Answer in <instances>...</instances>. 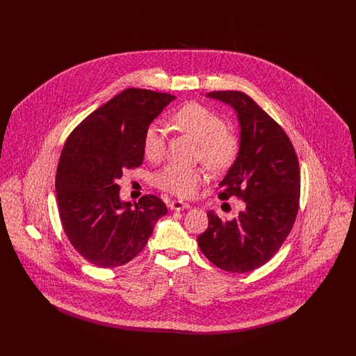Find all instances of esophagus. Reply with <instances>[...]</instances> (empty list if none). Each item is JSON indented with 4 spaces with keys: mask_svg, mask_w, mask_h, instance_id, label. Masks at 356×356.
Returning a JSON list of instances; mask_svg holds the SVG:
<instances>
[{
    "mask_svg": "<svg viewBox=\"0 0 356 356\" xmlns=\"http://www.w3.org/2000/svg\"><path fill=\"white\" fill-rule=\"evenodd\" d=\"M170 209H173V211H184V209H188L191 205L184 202H180V200H175V202H170Z\"/></svg>",
    "mask_w": 356,
    "mask_h": 356,
    "instance_id": "34e87169",
    "label": "esophagus"
}]
</instances>
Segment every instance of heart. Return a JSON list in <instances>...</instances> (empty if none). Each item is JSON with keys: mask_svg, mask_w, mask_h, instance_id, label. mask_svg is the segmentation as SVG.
Listing matches in <instances>:
<instances>
[{"mask_svg": "<svg viewBox=\"0 0 356 356\" xmlns=\"http://www.w3.org/2000/svg\"><path fill=\"white\" fill-rule=\"evenodd\" d=\"M173 124L199 143L196 157L211 170H227L236 159L238 138L225 127V121L215 111L191 102L179 108L173 116ZM167 148V128L160 121L151 122L143 136V152L149 161H159ZM204 173L196 168L179 164H168L154 176L160 189L179 197H192L203 184Z\"/></svg>", "mask_w": 356, "mask_h": 356, "instance_id": "heart-1", "label": "heart"}]
</instances>
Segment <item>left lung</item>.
Returning <instances> with one entry per match:
<instances>
[{
    "instance_id": "8db88e82",
    "label": "left lung",
    "mask_w": 356,
    "mask_h": 356,
    "mask_svg": "<svg viewBox=\"0 0 356 356\" xmlns=\"http://www.w3.org/2000/svg\"><path fill=\"white\" fill-rule=\"evenodd\" d=\"M229 104L240 125L236 160L221 180V200L245 203L236 219L222 221L208 212V228L197 237L204 256L227 272L254 271L279 251L299 211L300 170L283 128L245 93L207 95Z\"/></svg>"
}]
</instances>
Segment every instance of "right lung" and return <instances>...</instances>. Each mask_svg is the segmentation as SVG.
<instances>
[{
	"label": "right lung",
	"mask_w": 356,
	"mask_h": 356,
	"mask_svg": "<svg viewBox=\"0 0 356 356\" xmlns=\"http://www.w3.org/2000/svg\"><path fill=\"white\" fill-rule=\"evenodd\" d=\"M176 97L128 88L85 118L69 135L56 173L60 220L74 250L89 263L120 267L143 251L167 215L154 195L120 200L116 181L143 164L147 127Z\"/></svg>",
	"instance_id": "1"
}]
</instances>
